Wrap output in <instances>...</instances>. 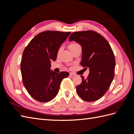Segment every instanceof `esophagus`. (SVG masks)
Listing matches in <instances>:
<instances>
[{"mask_svg": "<svg viewBox=\"0 0 134 134\" xmlns=\"http://www.w3.org/2000/svg\"><path fill=\"white\" fill-rule=\"evenodd\" d=\"M69 75H70V76H73L75 75V73H73V72H70Z\"/></svg>", "mask_w": 134, "mask_h": 134, "instance_id": "esophagus-1", "label": "esophagus"}]
</instances>
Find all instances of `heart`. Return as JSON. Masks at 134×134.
Listing matches in <instances>:
<instances>
[{
  "instance_id": "heart-1",
  "label": "heart",
  "mask_w": 134,
  "mask_h": 134,
  "mask_svg": "<svg viewBox=\"0 0 134 134\" xmlns=\"http://www.w3.org/2000/svg\"><path fill=\"white\" fill-rule=\"evenodd\" d=\"M78 46H80V44H79L77 43H71L70 44H69L68 47L70 49V50L71 51H72L74 49H75L76 47H78ZM62 47H59L58 50V52H57L58 55L60 54V53L61 52V51H62Z\"/></svg>"
}]
</instances>
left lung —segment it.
I'll use <instances>...</instances> for the list:
<instances>
[{"instance_id":"obj_1","label":"left lung","mask_w":134,"mask_h":134,"mask_svg":"<svg viewBox=\"0 0 134 134\" xmlns=\"http://www.w3.org/2000/svg\"><path fill=\"white\" fill-rule=\"evenodd\" d=\"M70 41H75L82 47L81 65L90 68L86 79L76 87L84 100L93 102L100 99L108 91L115 75V58L110 44L102 35L93 31L73 32Z\"/></svg>"}]
</instances>
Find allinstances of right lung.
<instances>
[{"label":"right lung","mask_w":134,"mask_h":134,"mask_svg":"<svg viewBox=\"0 0 134 134\" xmlns=\"http://www.w3.org/2000/svg\"><path fill=\"white\" fill-rule=\"evenodd\" d=\"M71 32L46 31L36 35L23 52L21 70L24 86L35 100L47 102L58 94L62 80L69 73L50 70L59 48Z\"/></svg>","instance_id":"right-lung-1"}]
</instances>
